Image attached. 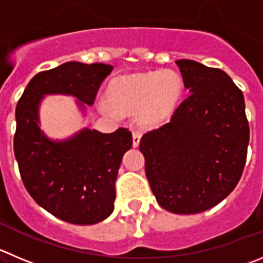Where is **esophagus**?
Masks as SVG:
<instances>
[{
    "instance_id": "34e87169",
    "label": "esophagus",
    "mask_w": 263,
    "mask_h": 263,
    "mask_svg": "<svg viewBox=\"0 0 263 263\" xmlns=\"http://www.w3.org/2000/svg\"><path fill=\"white\" fill-rule=\"evenodd\" d=\"M140 139H141V132L139 129H132V143H134V146L139 145Z\"/></svg>"
}]
</instances>
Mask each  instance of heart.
Masks as SVG:
<instances>
[{"label": "heart", "instance_id": "1", "mask_svg": "<svg viewBox=\"0 0 263 263\" xmlns=\"http://www.w3.org/2000/svg\"><path fill=\"white\" fill-rule=\"evenodd\" d=\"M183 92V82L170 70L119 76L110 83L107 96L111 105L102 102L104 111H135L144 124H157L175 109Z\"/></svg>", "mask_w": 263, "mask_h": 263}]
</instances>
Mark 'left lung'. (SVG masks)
<instances>
[{"label":"left lung","mask_w":263,"mask_h":263,"mask_svg":"<svg viewBox=\"0 0 263 263\" xmlns=\"http://www.w3.org/2000/svg\"><path fill=\"white\" fill-rule=\"evenodd\" d=\"M190 95L170 122L140 140L157 202L196 214L224 200L242 175L249 144L244 96L219 68L176 61Z\"/></svg>","instance_id":"left-lung-1"}]
</instances>
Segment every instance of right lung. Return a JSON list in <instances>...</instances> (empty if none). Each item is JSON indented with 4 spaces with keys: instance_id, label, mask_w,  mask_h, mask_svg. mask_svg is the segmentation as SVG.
<instances>
[{
    "instance_id": "right-lung-1",
    "label": "right lung",
    "mask_w": 263,
    "mask_h": 263,
    "mask_svg": "<svg viewBox=\"0 0 263 263\" xmlns=\"http://www.w3.org/2000/svg\"><path fill=\"white\" fill-rule=\"evenodd\" d=\"M105 63L66 62L36 73L15 110L14 153L31 197L46 212L72 224H95L114 210L115 180L132 134L84 128L53 141L39 127V106L45 95H71L78 105H93L98 88L111 72Z\"/></svg>"
}]
</instances>
